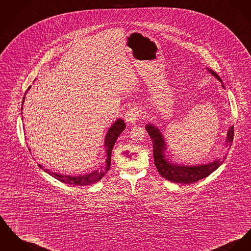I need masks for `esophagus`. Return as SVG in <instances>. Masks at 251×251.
Masks as SVG:
<instances>
[{"label":"esophagus","instance_id":"obj_1","mask_svg":"<svg viewBox=\"0 0 251 251\" xmlns=\"http://www.w3.org/2000/svg\"><path fill=\"white\" fill-rule=\"evenodd\" d=\"M141 116V110H140V108L138 107V106H130L127 110H126V114H125V119H126V121L127 122V123H130V124H133L135 123L139 118Z\"/></svg>","mask_w":251,"mask_h":251}]
</instances>
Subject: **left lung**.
Here are the masks:
<instances>
[{
    "label": "left lung",
    "instance_id": "left-lung-1",
    "mask_svg": "<svg viewBox=\"0 0 251 251\" xmlns=\"http://www.w3.org/2000/svg\"><path fill=\"white\" fill-rule=\"evenodd\" d=\"M210 72L217 78L220 82H222L221 78L215 72L210 70ZM223 87H225L223 85ZM148 133L153 141V156H154V164L157 167L158 172L162 177L167 179L170 182L181 183V184H193L201 179H203L210 175L214 170L220 167L224 161L226 160V156L223 159L216 160L208 165H201L197 167H184L178 166L175 164H171L165 159L164 151L166 150L165 142L163 136L158 128L153 126L152 125H148L146 126ZM234 126H232L226 137V144L230 145L233 142Z\"/></svg>",
    "mask_w": 251,
    "mask_h": 251
}]
</instances>
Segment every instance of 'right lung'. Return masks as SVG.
Masks as SVG:
<instances>
[{
  "instance_id": "right-lung-1",
  "label": "right lung",
  "mask_w": 251,
  "mask_h": 251,
  "mask_svg": "<svg viewBox=\"0 0 251 251\" xmlns=\"http://www.w3.org/2000/svg\"><path fill=\"white\" fill-rule=\"evenodd\" d=\"M30 88V86L27 88V90ZM27 90L25 93V96L27 92ZM25 96L23 99V104H24V100H25ZM23 109V107H22ZM126 128V124L122 119H118L115 122V124L109 128L108 132L105 136V148H106V154H107V159H106V165L105 167H102L100 170H96L93 173L87 174V175H83V176H77V177H73V176H66V175H60L57 173H53L50 170L44 168V170L46 172H48L52 177H54L55 179L65 183V184H75V185H87V184H94L98 181H100V179L104 176V174H106V172L109 170L110 165H111V152L113 146L115 144V142L117 141L118 137L120 136V134L122 133ZM39 167L43 168L42 166L39 165Z\"/></svg>"
}]
</instances>
